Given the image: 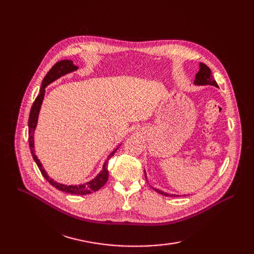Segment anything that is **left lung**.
Masks as SVG:
<instances>
[{
    "mask_svg": "<svg viewBox=\"0 0 254 254\" xmlns=\"http://www.w3.org/2000/svg\"><path fill=\"white\" fill-rule=\"evenodd\" d=\"M194 84L195 86H213L218 88L217 82L215 81L213 75L211 73V70L209 68V66H206L204 64H199V71L195 76V80H194ZM145 178L147 180V177H146V173H145ZM157 193L164 195L166 197H180L179 195H172L165 193L163 190H160L158 189H153Z\"/></svg>",
    "mask_w": 254,
    "mask_h": 254,
    "instance_id": "1",
    "label": "left lung"
}]
</instances>
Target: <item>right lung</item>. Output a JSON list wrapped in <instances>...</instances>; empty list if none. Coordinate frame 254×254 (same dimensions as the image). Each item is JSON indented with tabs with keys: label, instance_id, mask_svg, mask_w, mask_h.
I'll use <instances>...</instances> for the list:
<instances>
[{
	"label": "right lung",
	"instance_id": "obj_1",
	"mask_svg": "<svg viewBox=\"0 0 254 254\" xmlns=\"http://www.w3.org/2000/svg\"><path fill=\"white\" fill-rule=\"evenodd\" d=\"M78 66L75 65L72 60H61L59 63L55 64L53 65V67L48 72V74L45 75V77L42 80L41 83V88L39 91V95L37 96V98L35 99V102L32 106V109H30V113H29V119H28V143H29V148H30V152H32L33 158L35 160L36 164L39 167V170L42 174V176L47 179L54 188H56L57 190H61V191H65V193L72 194V195H87V194H91L93 191L98 190L102 187L105 186V183L108 181V177H109V172L108 168H107V161H108L114 153L115 151L118 150L119 146L115 147L109 155L107 157V160L105 161V163L103 165L102 171L99 172L93 179L86 182V183H81L78 184V186H67V184H64V183H59L57 181L54 180L53 178H50L48 173L45 172V170L42 166V163L40 162V160L38 159V157L36 156L35 153V139H34V133L35 130L37 127V123H38V118H39V112L41 109V105L44 99V94H45V88H47L50 83L54 82L55 80L59 79L63 76L72 73L74 71H77Z\"/></svg>",
	"mask_w": 254,
	"mask_h": 254
}]
</instances>
